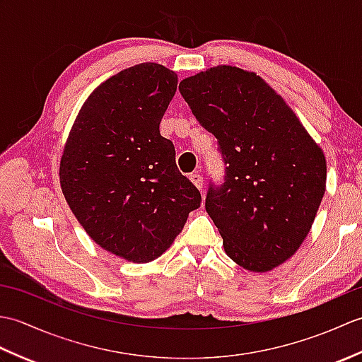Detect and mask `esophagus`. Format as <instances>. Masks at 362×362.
Returning <instances> with one entry per match:
<instances>
[{
	"instance_id": "obj_1",
	"label": "esophagus",
	"mask_w": 362,
	"mask_h": 362,
	"mask_svg": "<svg viewBox=\"0 0 362 362\" xmlns=\"http://www.w3.org/2000/svg\"><path fill=\"white\" fill-rule=\"evenodd\" d=\"M189 180L193 182V185H194L196 188H199V189L204 188V177H202L201 174H199V173L191 174V175H189Z\"/></svg>"
}]
</instances>
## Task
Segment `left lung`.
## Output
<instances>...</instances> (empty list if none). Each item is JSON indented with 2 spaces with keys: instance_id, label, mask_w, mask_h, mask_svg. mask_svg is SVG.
<instances>
[{
  "instance_id": "1",
  "label": "left lung",
  "mask_w": 362,
  "mask_h": 362,
  "mask_svg": "<svg viewBox=\"0 0 362 362\" xmlns=\"http://www.w3.org/2000/svg\"><path fill=\"white\" fill-rule=\"evenodd\" d=\"M180 95L216 136L226 165L205 210L227 255L266 272L308 235L325 193V156L291 107L255 73L219 65L183 79Z\"/></svg>"
}]
</instances>
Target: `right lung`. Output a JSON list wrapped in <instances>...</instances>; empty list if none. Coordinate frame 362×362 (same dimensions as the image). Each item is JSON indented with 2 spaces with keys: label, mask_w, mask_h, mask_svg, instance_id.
I'll return each instance as SVG.
<instances>
[{
  "label": "right lung",
  "mask_w": 362,
  "mask_h": 362,
  "mask_svg": "<svg viewBox=\"0 0 362 362\" xmlns=\"http://www.w3.org/2000/svg\"><path fill=\"white\" fill-rule=\"evenodd\" d=\"M175 90L177 74L158 64L112 76L83 103L60 160V187L81 226L132 263L158 258L202 202L160 135Z\"/></svg>",
  "instance_id": "right-lung-1"
}]
</instances>
